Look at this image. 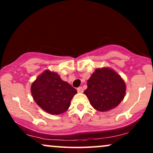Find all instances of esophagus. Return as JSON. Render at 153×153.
Returning a JSON list of instances; mask_svg holds the SVG:
<instances>
[{"instance_id": "obj_1", "label": "esophagus", "mask_w": 153, "mask_h": 153, "mask_svg": "<svg viewBox=\"0 0 153 153\" xmlns=\"http://www.w3.org/2000/svg\"><path fill=\"white\" fill-rule=\"evenodd\" d=\"M77 91H78V93H82V92H83V89H82V87H78V88H77Z\"/></svg>"}]
</instances>
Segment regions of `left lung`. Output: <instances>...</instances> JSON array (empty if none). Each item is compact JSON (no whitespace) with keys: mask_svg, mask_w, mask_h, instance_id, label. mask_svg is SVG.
I'll return each mask as SVG.
<instances>
[{"mask_svg":"<svg viewBox=\"0 0 153 153\" xmlns=\"http://www.w3.org/2000/svg\"><path fill=\"white\" fill-rule=\"evenodd\" d=\"M84 91L95 109L103 112L114 108L126 94V84L115 71L108 67L96 68Z\"/></svg>","mask_w":153,"mask_h":153,"instance_id":"8db88e82","label":"left lung"}]
</instances>
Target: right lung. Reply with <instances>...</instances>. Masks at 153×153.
<instances>
[{
	"instance_id": "right-lung-1",
	"label": "right lung",
	"mask_w": 153,
	"mask_h": 153,
	"mask_svg": "<svg viewBox=\"0 0 153 153\" xmlns=\"http://www.w3.org/2000/svg\"><path fill=\"white\" fill-rule=\"evenodd\" d=\"M31 92L36 104L54 115L65 112L77 94L76 89L62 80L57 73L50 70L44 71L32 82Z\"/></svg>"
}]
</instances>
